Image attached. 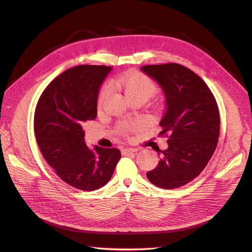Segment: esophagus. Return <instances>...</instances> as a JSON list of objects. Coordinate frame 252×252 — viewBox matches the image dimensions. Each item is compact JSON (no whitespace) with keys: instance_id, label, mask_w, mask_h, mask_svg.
Masks as SVG:
<instances>
[{"instance_id":"esophagus-1","label":"esophagus","mask_w":252,"mask_h":252,"mask_svg":"<svg viewBox=\"0 0 252 252\" xmlns=\"http://www.w3.org/2000/svg\"><path fill=\"white\" fill-rule=\"evenodd\" d=\"M135 151H138V149H136V148H131V147H127V148L122 149V154L125 156V155L131 154V152H135Z\"/></svg>"}]
</instances>
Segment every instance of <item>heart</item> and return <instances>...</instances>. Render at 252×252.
Here are the masks:
<instances>
[{
    "label": "heart",
    "instance_id": "b5f03b06",
    "mask_svg": "<svg viewBox=\"0 0 252 252\" xmlns=\"http://www.w3.org/2000/svg\"><path fill=\"white\" fill-rule=\"evenodd\" d=\"M113 85H117L123 89L124 93L131 100H135V98L139 97H144L148 100L158 90L155 82L148 78L146 74L141 72H125L121 74L116 80H113ZM110 94L111 87L109 85H105L101 89L97 97V104L100 107L107 101ZM142 127H144V122L142 120H134L123 122V123L120 124L119 129L122 133H128L130 131L138 130Z\"/></svg>",
    "mask_w": 252,
    "mask_h": 252
}]
</instances>
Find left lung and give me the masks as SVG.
Wrapping results in <instances>:
<instances>
[{
  "mask_svg": "<svg viewBox=\"0 0 252 252\" xmlns=\"http://www.w3.org/2000/svg\"><path fill=\"white\" fill-rule=\"evenodd\" d=\"M141 70L161 86L166 110L159 122L168 148L154 170L146 173L163 189L186 185L199 175L215 152L220 135V112L206 83L187 67L175 63L143 66Z\"/></svg>",
  "mask_w": 252,
  "mask_h": 252,
  "instance_id": "left-lung-1",
  "label": "left lung"
}]
</instances>
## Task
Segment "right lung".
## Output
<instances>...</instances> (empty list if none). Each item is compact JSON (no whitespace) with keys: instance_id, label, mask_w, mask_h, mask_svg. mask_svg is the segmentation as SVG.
Returning <instances> with one entry per match:
<instances>
[{"instance_id":"add662e5","label":"right lung","mask_w":252,"mask_h":252,"mask_svg":"<svg viewBox=\"0 0 252 252\" xmlns=\"http://www.w3.org/2000/svg\"><path fill=\"white\" fill-rule=\"evenodd\" d=\"M111 70L104 65H80L60 74L45 88L34 113V133L46 162L74 188L93 191L107 184L121 158L117 148L84 140L83 125L96 118L97 95Z\"/></svg>"}]
</instances>
